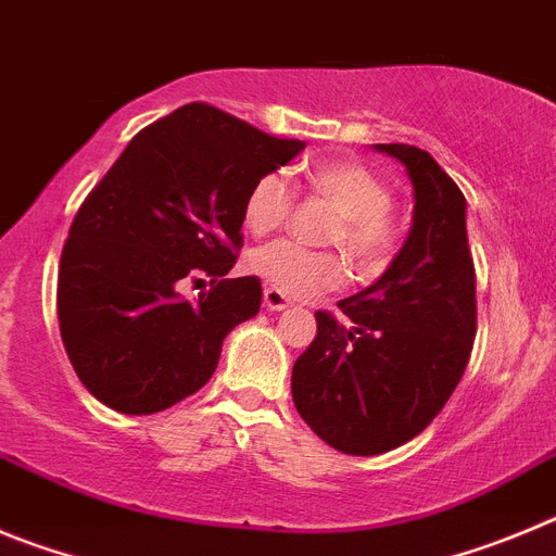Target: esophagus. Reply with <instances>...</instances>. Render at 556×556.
Returning <instances> with one entry per match:
<instances>
[{"label":"esophagus","mask_w":556,"mask_h":556,"mask_svg":"<svg viewBox=\"0 0 556 556\" xmlns=\"http://www.w3.org/2000/svg\"><path fill=\"white\" fill-rule=\"evenodd\" d=\"M263 304H266V309H271V313H279V309L290 307V299L285 296L282 290L266 288L263 290Z\"/></svg>","instance_id":"34e87169"}]
</instances>
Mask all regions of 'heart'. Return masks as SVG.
Masks as SVG:
<instances>
[{
	"instance_id": "1",
	"label": "heart",
	"mask_w": 556,
	"mask_h": 556,
	"mask_svg": "<svg viewBox=\"0 0 556 556\" xmlns=\"http://www.w3.org/2000/svg\"><path fill=\"white\" fill-rule=\"evenodd\" d=\"M309 191L338 210L329 227V243L340 247L359 271H379L396 252V224L390 218V188L359 163H321L307 168ZM293 207V191L285 174H263L243 204V224L252 235H268L282 227ZM249 266L260 279L288 296L309 299L346 282L343 257L313 252L293 241H274L252 252Z\"/></svg>"
}]
</instances>
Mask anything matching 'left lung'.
I'll return each mask as SVG.
<instances>
[{
    "instance_id": "1",
    "label": "left lung",
    "mask_w": 556,
    "mask_h": 556,
    "mask_svg": "<svg viewBox=\"0 0 556 556\" xmlns=\"http://www.w3.org/2000/svg\"><path fill=\"white\" fill-rule=\"evenodd\" d=\"M413 182V227L388 271L338 304L349 327L315 313L318 334L293 365L307 427L343 454L402 446L443 409L477 334V277L463 191L429 152L377 143Z\"/></svg>"
}]
</instances>
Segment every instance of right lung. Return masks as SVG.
Returning a JSON list of instances; mask_svg holds the SVG:
<instances>
[{
  "mask_svg": "<svg viewBox=\"0 0 556 556\" xmlns=\"http://www.w3.org/2000/svg\"><path fill=\"white\" fill-rule=\"evenodd\" d=\"M304 149L191 102L135 135L74 216L58 274L60 338L79 382L124 415L193 396L222 343L257 315V277L227 279L243 204ZM207 273L197 303L178 288Z\"/></svg>",
  "mask_w": 556,
  "mask_h": 556,
  "instance_id": "1",
  "label": "right lung"
}]
</instances>
